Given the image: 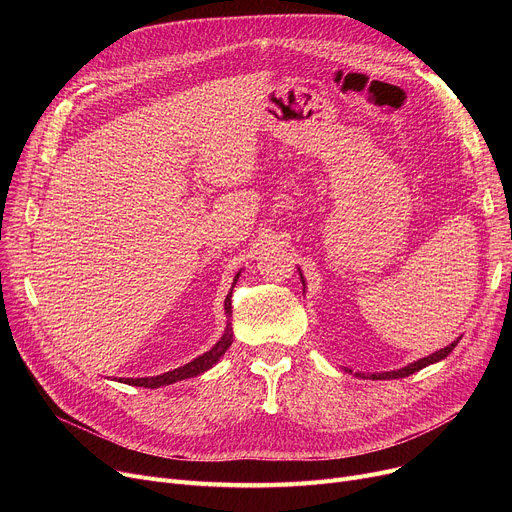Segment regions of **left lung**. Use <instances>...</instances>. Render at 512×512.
<instances>
[{"instance_id":"obj_1","label":"left lung","mask_w":512,"mask_h":512,"mask_svg":"<svg viewBox=\"0 0 512 512\" xmlns=\"http://www.w3.org/2000/svg\"><path fill=\"white\" fill-rule=\"evenodd\" d=\"M303 282H305V280H303ZM459 340H461V338H459ZM459 340H454L452 344H448L446 348H442V351H438V353H434V355H429V357H425V359H419V361H415V363H411V365H407V367H402V369L386 371V373H371V378H373V380L407 378V375H411V373H415V371H419V369H423V367H427V365H432V363H438V361L446 359V357L454 351V346L459 344ZM363 378H365V375H363Z\"/></svg>"}]
</instances>
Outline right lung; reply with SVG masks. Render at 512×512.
I'll list each match as a JSON object with an SVG mask.
<instances>
[{"instance_id":"right-lung-1","label":"right lung","mask_w":512,"mask_h":512,"mask_svg":"<svg viewBox=\"0 0 512 512\" xmlns=\"http://www.w3.org/2000/svg\"><path fill=\"white\" fill-rule=\"evenodd\" d=\"M236 280H238V274H236V278H234V284H236ZM232 288H234V286H232ZM230 297H232V290L228 292V297H226V301H224V309H226L228 315H232V301H230ZM230 344H232V324L228 321L226 332H224V336L220 338V342L215 344V346L211 348V351H207L205 355L197 357V359L191 361V363H186L184 367H178V369H174V371L155 375V378H137V380L126 378L124 384L143 386V388H159V386H168V384H174V382H180V380H186V378H195V375H199V373L211 369L215 363H218L220 357L228 351Z\"/></svg>"}]
</instances>
